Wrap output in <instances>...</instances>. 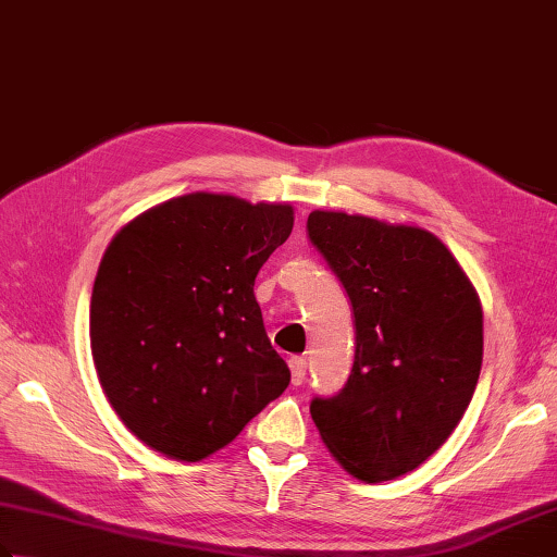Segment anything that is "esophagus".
<instances>
[{
  "label": "esophagus",
  "instance_id": "esophagus-1",
  "mask_svg": "<svg viewBox=\"0 0 557 557\" xmlns=\"http://www.w3.org/2000/svg\"><path fill=\"white\" fill-rule=\"evenodd\" d=\"M288 367H290V384L300 386L306 382V372H308V362L304 357H290L288 359Z\"/></svg>",
  "mask_w": 557,
  "mask_h": 557
}]
</instances>
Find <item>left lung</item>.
<instances>
[{"label": "left lung", "mask_w": 557, "mask_h": 557, "mask_svg": "<svg viewBox=\"0 0 557 557\" xmlns=\"http://www.w3.org/2000/svg\"><path fill=\"white\" fill-rule=\"evenodd\" d=\"M308 239L343 284L355 364L310 416L335 460L362 482L416 470L462 421L482 369V306L431 232L364 214H308Z\"/></svg>", "instance_id": "8db88e82"}]
</instances>
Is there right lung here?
I'll return each mask as SVG.
<instances>
[{"instance_id": "1", "label": "right lung", "mask_w": 557, "mask_h": 557, "mask_svg": "<svg viewBox=\"0 0 557 557\" xmlns=\"http://www.w3.org/2000/svg\"><path fill=\"white\" fill-rule=\"evenodd\" d=\"M290 230V205L190 193L110 242L90 300L92 359L107 401L153 450L198 462L286 392L253 278Z\"/></svg>"}]
</instances>
